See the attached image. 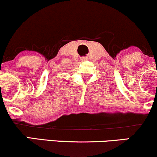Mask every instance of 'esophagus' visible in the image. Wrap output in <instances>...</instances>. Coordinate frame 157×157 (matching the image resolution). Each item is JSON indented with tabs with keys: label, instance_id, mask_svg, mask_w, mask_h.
<instances>
[{
	"label": "esophagus",
	"instance_id": "1",
	"mask_svg": "<svg viewBox=\"0 0 157 157\" xmlns=\"http://www.w3.org/2000/svg\"><path fill=\"white\" fill-rule=\"evenodd\" d=\"M89 60V58L86 57H81V61H82V62H85V61L88 60Z\"/></svg>",
	"mask_w": 157,
	"mask_h": 157
}]
</instances>
